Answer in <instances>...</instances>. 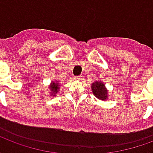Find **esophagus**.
<instances>
[{"label":"esophagus","instance_id":"34e87169","mask_svg":"<svg viewBox=\"0 0 153 153\" xmlns=\"http://www.w3.org/2000/svg\"><path fill=\"white\" fill-rule=\"evenodd\" d=\"M81 77H82V76H80V75H79V76H75V77H74V79H75V80L81 79Z\"/></svg>","mask_w":153,"mask_h":153}]
</instances>
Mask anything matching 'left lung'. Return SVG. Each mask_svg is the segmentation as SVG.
<instances>
[{
	"label": "left lung",
	"mask_w": 153,
	"mask_h": 153,
	"mask_svg": "<svg viewBox=\"0 0 153 153\" xmlns=\"http://www.w3.org/2000/svg\"><path fill=\"white\" fill-rule=\"evenodd\" d=\"M93 94L99 99L106 100L107 98V90L105 88V85L101 81L95 82L92 85Z\"/></svg>",
	"instance_id": "8db88e82"
}]
</instances>
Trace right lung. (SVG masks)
<instances>
[{
  "instance_id": "add662e5",
  "label": "right lung",
  "mask_w": 153,
  "mask_h": 153,
  "mask_svg": "<svg viewBox=\"0 0 153 153\" xmlns=\"http://www.w3.org/2000/svg\"><path fill=\"white\" fill-rule=\"evenodd\" d=\"M59 86H60V84H59V83H51V85L50 86L51 91V94L55 95V93H56L57 91H58V89H59Z\"/></svg>"
}]
</instances>
